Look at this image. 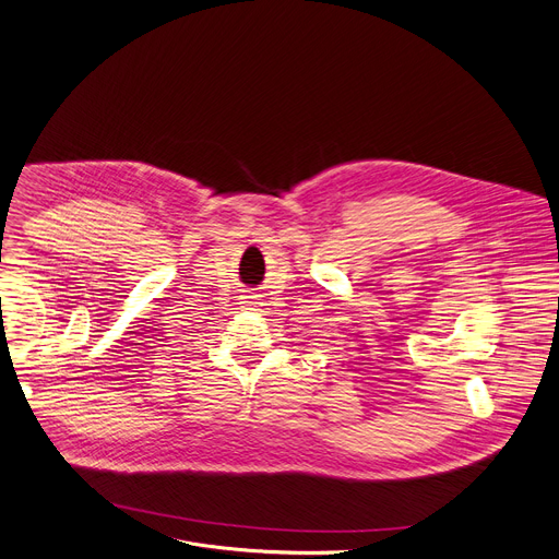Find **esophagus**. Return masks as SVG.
<instances>
[{
	"instance_id": "esophagus-1",
	"label": "esophagus",
	"mask_w": 559,
	"mask_h": 559,
	"mask_svg": "<svg viewBox=\"0 0 559 559\" xmlns=\"http://www.w3.org/2000/svg\"><path fill=\"white\" fill-rule=\"evenodd\" d=\"M243 305H246L248 309H254V307H259V298H257V296H246V298H243Z\"/></svg>"
}]
</instances>
